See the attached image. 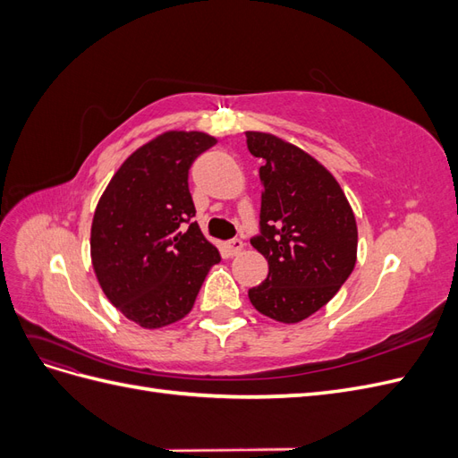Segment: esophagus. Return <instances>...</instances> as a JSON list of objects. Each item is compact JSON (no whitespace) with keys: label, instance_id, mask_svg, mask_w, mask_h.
I'll return each instance as SVG.
<instances>
[{"label":"esophagus","instance_id":"34e87169","mask_svg":"<svg viewBox=\"0 0 458 458\" xmlns=\"http://www.w3.org/2000/svg\"><path fill=\"white\" fill-rule=\"evenodd\" d=\"M225 248H227V252L231 256H237V254H241V250L244 248V242L241 239H231V241H227Z\"/></svg>","mask_w":458,"mask_h":458}]
</instances>
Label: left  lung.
Here are the masks:
<instances>
[{
	"instance_id": "obj_1",
	"label": "left lung",
	"mask_w": 458,
	"mask_h": 458,
	"mask_svg": "<svg viewBox=\"0 0 458 458\" xmlns=\"http://www.w3.org/2000/svg\"><path fill=\"white\" fill-rule=\"evenodd\" d=\"M261 160L259 234L250 239L269 273L248 290L252 306L275 321L298 323L321 310L352 275L357 225L332 174L279 137L246 131Z\"/></svg>"
}]
</instances>
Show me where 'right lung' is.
Wrapping results in <instances>:
<instances>
[{
	"label": "right lung",
	"mask_w": 458,
	"mask_h": 458,
	"mask_svg": "<svg viewBox=\"0 0 458 458\" xmlns=\"http://www.w3.org/2000/svg\"><path fill=\"white\" fill-rule=\"evenodd\" d=\"M216 145L202 131H165L110 179L91 225V261L106 298L143 328L183 318L219 261L204 239L189 170Z\"/></svg>",
	"instance_id": "add662e5"
}]
</instances>
